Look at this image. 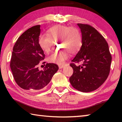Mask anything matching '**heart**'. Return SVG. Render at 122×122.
<instances>
[{
	"mask_svg": "<svg viewBox=\"0 0 122 122\" xmlns=\"http://www.w3.org/2000/svg\"><path fill=\"white\" fill-rule=\"evenodd\" d=\"M77 40H78V39H77ZM80 49V44L78 42H76V45L74 46L72 49H71V51H73L74 53H76L78 51H79Z\"/></svg>",
	"mask_w": 122,
	"mask_h": 122,
	"instance_id": "b5f03b06",
	"label": "heart"
}]
</instances>
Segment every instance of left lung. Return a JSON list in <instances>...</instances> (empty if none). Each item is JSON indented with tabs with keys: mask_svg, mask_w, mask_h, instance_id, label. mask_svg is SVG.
<instances>
[{
	"mask_svg": "<svg viewBox=\"0 0 122 122\" xmlns=\"http://www.w3.org/2000/svg\"><path fill=\"white\" fill-rule=\"evenodd\" d=\"M40 31V25L28 29L13 47L10 67L16 83L24 89L44 88L59 69L54 63H46L42 68L38 67L45 56L39 44Z\"/></svg>",
	"mask_w": 122,
	"mask_h": 122,
	"instance_id": "1",
	"label": "left lung"
}]
</instances>
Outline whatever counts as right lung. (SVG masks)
<instances>
[{
  "label": "right lung",
  "instance_id": "obj_1",
  "mask_svg": "<svg viewBox=\"0 0 122 122\" xmlns=\"http://www.w3.org/2000/svg\"><path fill=\"white\" fill-rule=\"evenodd\" d=\"M77 25L81 30L82 45L71 62L81 64H71L73 74L69 81L77 90L91 92L100 87L108 77L112 58L108 43L97 30L87 25Z\"/></svg>",
  "mask_w": 122,
  "mask_h": 122
}]
</instances>
